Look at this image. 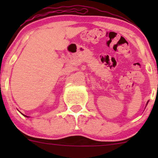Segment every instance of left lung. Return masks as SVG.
I'll list each match as a JSON object with an SVG mask.
<instances>
[{
	"label": "left lung",
	"instance_id": "left-lung-1",
	"mask_svg": "<svg viewBox=\"0 0 158 158\" xmlns=\"http://www.w3.org/2000/svg\"><path fill=\"white\" fill-rule=\"evenodd\" d=\"M147 104H148V103H147Z\"/></svg>",
	"mask_w": 158,
	"mask_h": 158
}]
</instances>
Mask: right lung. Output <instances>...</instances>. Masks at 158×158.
I'll use <instances>...</instances> for the list:
<instances>
[{"instance_id":"1","label":"right lung","mask_w":158,"mask_h":158,"mask_svg":"<svg viewBox=\"0 0 158 158\" xmlns=\"http://www.w3.org/2000/svg\"><path fill=\"white\" fill-rule=\"evenodd\" d=\"M25 116H26V115H25Z\"/></svg>"}]
</instances>
